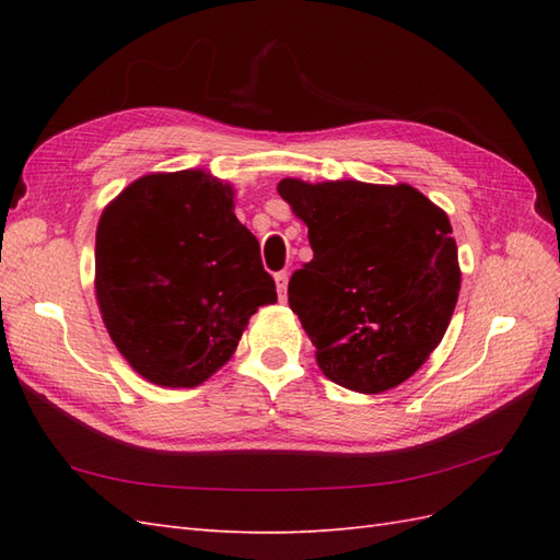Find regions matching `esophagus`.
<instances>
[{"mask_svg":"<svg viewBox=\"0 0 560 560\" xmlns=\"http://www.w3.org/2000/svg\"><path fill=\"white\" fill-rule=\"evenodd\" d=\"M273 281H277L279 299H281V301H287V283H289V271H277V273H273Z\"/></svg>","mask_w":560,"mask_h":560,"instance_id":"obj_1","label":"esophagus"}]
</instances>
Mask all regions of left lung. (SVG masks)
Returning a JSON list of instances; mask_svg holds the SVG:
<instances>
[{
  "instance_id": "1",
  "label": "left lung",
  "mask_w": 560,
  "mask_h": 560,
  "mask_svg": "<svg viewBox=\"0 0 560 560\" xmlns=\"http://www.w3.org/2000/svg\"><path fill=\"white\" fill-rule=\"evenodd\" d=\"M277 189L313 247L289 281V305L319 371L361 395L401 385L443 341L457 305L447 213L407 183L283 177Z\"/></svg>"
}]
</instances>
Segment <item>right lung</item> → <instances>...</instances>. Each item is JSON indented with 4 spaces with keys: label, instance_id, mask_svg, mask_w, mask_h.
Returning a JSON list of instances; mask_svg holds the SVG:
<instances>
[{
    "label": "right lung",
    "instance_id": "right-lung-1",
    "mask_svg": "<svg viewBox=\"0 0 560 560\" xmlns=\"http://www.w3.org/2000/svg\"><path fill=\"white\" fill-rule=\"evenodd\" d=\"M235 189L209 171L149 173L103 209L96 301L113 343L161 387H197L231 361L257 307L277 303Z\"/></svg>",
    "mask_w": 560,
    "mask_h": 560
}]
</instances>
